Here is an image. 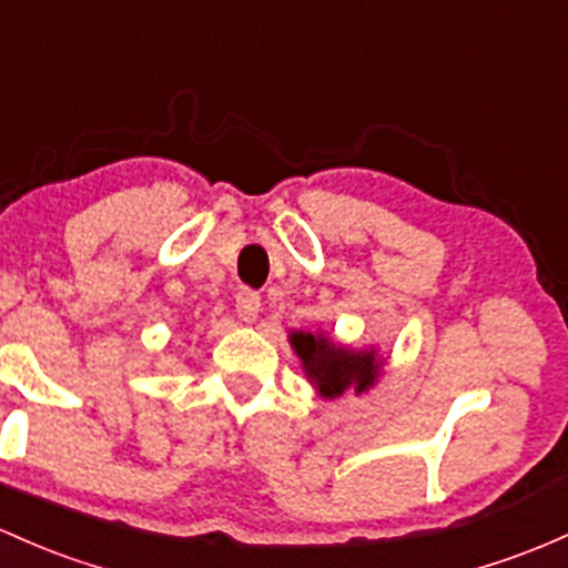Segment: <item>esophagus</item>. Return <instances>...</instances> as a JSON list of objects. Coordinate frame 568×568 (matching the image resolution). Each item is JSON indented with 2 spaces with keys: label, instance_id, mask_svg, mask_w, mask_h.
Instances as JSON below:
<instances>
[{
  "label": "esophagus",
  "instance_id": "34e87169",
  "mask_svg": "<svg viewBox=\"0 0 568 568\" xmlns=\"http://www.w3.org/2000/svg\"><path fill=\"white\" fill-rule=\"evenodd\" d=\"M234 307H236V315H240V321L253 323L261 313V296L251 288H242L234 298Z\"/></svg>",
  "mask_w": 568,
  "mask_h": 568
}]
</instances>
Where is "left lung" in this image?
I'll return each mask as SVG.
<instances>
[{
	"label": "left lung",
	"instance_id": "1",
	"mask_svg": "<svg viewBox=\"0 0 568 568\" xmlns=\"http://www.w3.org/2000/svg\"><path fill=\"white\" fill-rule=\"evenodd\" d=\"M291 345L296 347L307 377L326 398L345 394V388H351V385L361 394L379 375L375 353L345 351V347H336L334 342H328L326 336L294 334Z\"/></svg>",
	"mask_w": 568,
	"mask_h": 568
}]
</instances>
